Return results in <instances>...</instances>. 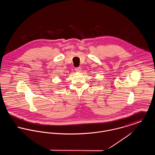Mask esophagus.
Here are the masks:
<instances>
[{"mask_svg": "<svg viewBox=\"0 0 155 155\" xmlns=\"http://www.w3.org/2000/svg\"><path fill=\"white\" fill-rule=\"evenodd\" d=\"M75 70H76V71L79 72V71H81V67H76V68H75Z\"/></svg>", "mask_w": 155, "mask_h": 155, "instance_id": "esophagus-1", "label": "esophagus"}]
</instances>
